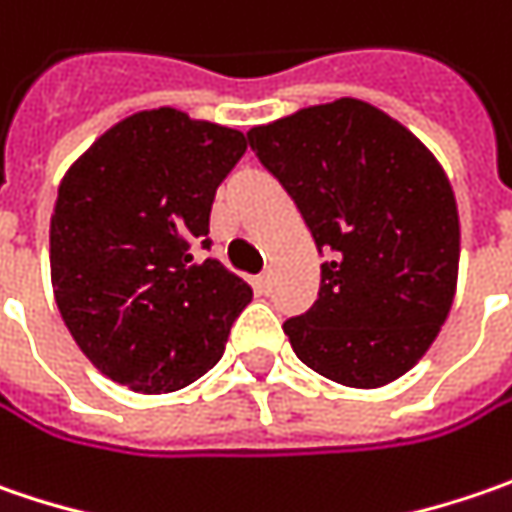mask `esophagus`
Masks as SVG:
<instances>
[{"instance_id": "1", "label": "esophagus", "mask_w": 512, "mask_h": 512, "mask_svg": "<svg viewBox=\"0 0 512 512\" xmlns=\"http://www.w3.org/2000/svg\"><path fill=\"white\" fill-rule=\"evenodd\" d=\"M255 289L260 292V295H266V292L272 289V278H269V275H257Z\"/></svg>"}]
</instances>
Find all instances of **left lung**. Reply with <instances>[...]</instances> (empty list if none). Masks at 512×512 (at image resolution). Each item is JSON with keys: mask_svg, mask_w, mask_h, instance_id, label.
I'll list each match as a JSON object with an SVG mask.
<instances>
[{"mask_svg": "<svg viewBox=\"0 0 512 512\" xmlns=\"http://www.w3.org/2000/svg\"><path fill=\"white\" fill-rule=\"evenodd\" d=\"M246 137L326 255L318 300L283 323L295 355L344 387L410 372L456 295L461 232L444 168L398 120L352 97Z\"/></svg>", "mask_w": 512, "mask_h": 512, "instance_id": "left-lung-1", "label": "left lung"}]
</instances>
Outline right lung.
Listing matches in <instances>:
<instances>
[{
    "label": "right lung",
    "mask_w": 512,
    "mask_h": 512,
    "mask_svg": "<svg viewBox=\"0 0 512 512\" xmlns=\"http://www.w3.org/2000/svg\"><path fill=\"white\" fill-rule=\"evenodd\" d=\"M246 154L237 128L151 108L111 125L65 171L51 283L82 355L134 392L189 387L223 358L246 280L209 249L214 191Z\"/></svg>",
    "instance_id": "obj_1"
}]
</instances>
